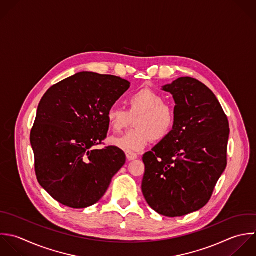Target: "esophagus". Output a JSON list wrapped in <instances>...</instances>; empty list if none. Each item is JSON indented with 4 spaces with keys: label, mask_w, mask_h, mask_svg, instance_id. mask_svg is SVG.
<instances>
[{
    "label": "esophagus",
    "mask_w": 256,
    "mask_h": 256,
    "mask_svg": "<svg viewBox=\"0 0 256 256\" xmlns=\"http://www.w3.org/2000/svg\"><path fill=\"white\" fill-rule=\"evenodd\" d=\"M126 160L128 162L138 158V154H134V152H126Z\"/></svg>",
    "instance_id": "esophagus-1"
}]
</instances>
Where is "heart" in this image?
Wrapping results in <instances>:
<instances>
[{
  "label": "heart",
  "mask_w": 256,
  "mask_h": 256,
  "mask_svg": "<svg viewBox=\"0 0 256 256\" xmlns=\"http://www.w3.org/2000/svg\"><path fill=\"white\" fill-rule=\"evenodd\" d=\"M128 110L112 106L106 112V122L114 132H122L134 122L136 130L112 138V146L126 150L140 152L152 140H166L174 130L176 122L174 108L164 102V96L148 88H144L128 96Z\"/></svg>",
  "instance_id": "b5f03b06"
}]
</instances>
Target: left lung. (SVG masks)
Masks as SVG:
<instances>
[{
	"instance_id": "1",
	"label": "left lung",
	"mask_w": 256,
	"mask_h": 256,
	"mask_svg": "<svg viewBox=\"0 0 256 256\" xmlns=\"http://www.w3.org/2000/svg\"><path fill=\"white\" fill-rule=\"evenodd\" d=\"M176 102L172 132L144 154L142 190L158 214L176 218L204 208L228 164L230 124L214 94L184 76L162 86Z\"/></svg>"
}]
</instances>
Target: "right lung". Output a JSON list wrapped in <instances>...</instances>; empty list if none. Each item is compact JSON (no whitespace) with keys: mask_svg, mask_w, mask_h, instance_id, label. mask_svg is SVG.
Listing matches in <instances>:
<instances>
[{"mask_svg":"<svg viewBox=\"0 0 256 256\" xmlns=\"http://www.w3.org/2000/svg\"><path fill=\"white\" fill-rule=\"evenodd\" d=\"M120 76L78 72L50 86L42 98L30 144L40 186L56 202L84 208L106 194L126 162L114 146L96 150L106 138V112L128 90Z\"/></svg>","mask_w":256,"mask_h":256,"instance_id":"1","label":"right lung"}]
</instances>
